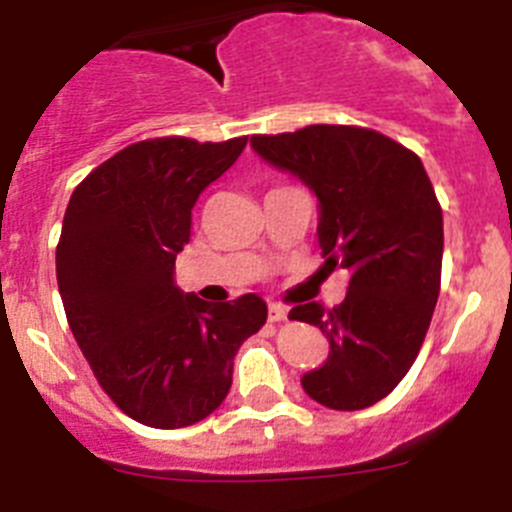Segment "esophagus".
Wrapping results in <instances>:
<instances>
[{
	"instance_id": "34e87169",
	"label": "esophagus",
	"mask_w": 512,
	"mask_h": 512,
	"mask_svg": "<svg viewBox=\"0 0 512 512\" xmlns=\"http://www.w3.org/2000/svg\"><path fill=\"white\" fill-rule=\"evenodd\" d=\"M287 307L284 305H277V302H271L269 305V320L271 323H284V320H287Z\"/></svg>"
}]
</instances>
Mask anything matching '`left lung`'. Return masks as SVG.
Here are the masks:
<instances>
[{
    "label": "left lung",
    "instance_id": "1",
    "mask_svg": "<svg viewBox=\"0 0 512 512\" xmlns=\"http://www.w3.org/2000/svg\"><path fill=\"white\" fill-rule=\"evenodd\" d=\"M251 146L318 194L323 271H348L341 305L289 310L330 341L328 361L302 387L325 408H369L413 366L441 292L443 212L423 161L359 125L253 135Z\"/></svg>",
    "mask_w": 512,
    "mask_h": 512
}]
</instances>
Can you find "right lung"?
<instances>
[{
    "instance_id": "add662e5",
    "label": "right lung",
    "mask_w": 512,
    "mask_h": 512,
    "mask_svg": "<svg viewBox=\"0 0 512 512\" xmlns=\"http://www.w3.org/2000/svg\"><path fill=\"white\" fill-rule=\"evenodd\" d=\"M248 135L138 140L74 189L56 246L66 320L117 408L151 428L207 418L233 384V356L266 323V302H202L174 284L192 207Z\"/></svg>"
}]
</instances>
